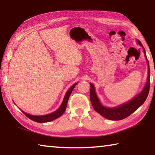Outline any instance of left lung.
I'll return each mask as SVG.
<instances>
[{
  "label": "left lung",
  "instance_id": "obj_1",
  "mask_svg": "<svg viewBox=\"0 0 155 155\" xmlns=\"http://www.w3.org/2000/svg\"><path fill=\"white\" fill-rule=\"evenodd\" d=\"M137 43L140 45L142 46V44L141 42L137 40ZM144 52L145 56L146 58V51L144 47ZM148 66V78H147V82L146 83V85L144 87V89L142 90V92L140 94L137 95L136 97H134L133 100L129 101L127 103L124 104L121 106L117 108H106V107L103 106L101 104L99 100L96 95V94L95 92L94 86L91 83V89H90V100L92 104V106L94 107V108L97 113L102 115V117L106 119L110 120H119L124 119L125 118L129 117V115H131L133 112H134L136 110L139 108L140 106H142L146 98L148 97L149 90H150V69H149V62L147 58H146Z\"/></svg>",
  "mask_w": 155,
  "mask_h": 155
}]
</instances>
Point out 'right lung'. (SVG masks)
<instances>
[{
  "label": "right lung",
  "instance_id": "obj_1",
  "mask_svg": "<svg viewBox=\"0 0 155 155\" xmlns=\"http://www.w3.org/2000/svg\"><path fill=\"white\" fill-rule=\"evenodd\" d=\"M77 83H75L74 85H73L70 88L68 89V91H67L65 97H64V99L63 100V102L61 104V106L59 108L58 110H57L52 112V113L49 114H46V115H43V116H33V115H30L29 114H27L26 112H24V111H22V112L26 115V116L29 118L30 119L34 120V121L37 122V123H47V122H50L53 120H55L57 118L60 117L64 114V112H65L66 106H67V103H68V101L69 99V97L73 89L74 88L75 85H77Z\"/></svg>",
  "mask_w": 155,
  "mask_h": 155
}]
</instances>
